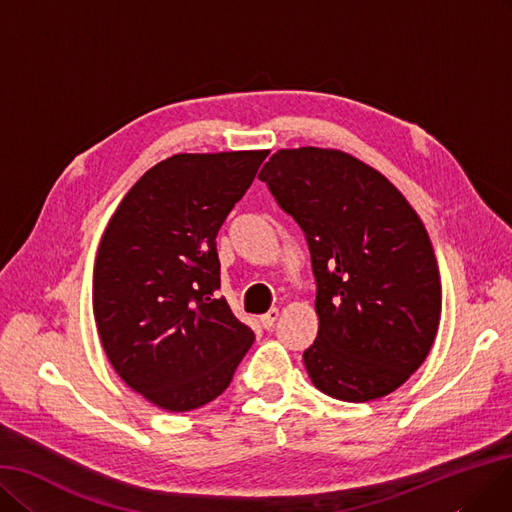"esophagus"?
Instances as JSON below:
<instances>
[{"mask_svg":"<svg viewBox=\"0 0 512 512\" xmlns=\"http://www.w3.org/2000/svg\"><path fill=\"white\" fill-rule=\"evenodd\" d=\"M277 319H279V309H271L267 315L260 317V323L264 330H271V327L277 323Z\"/></svg>","mask_w":512,"mask_h":512,"instance_id":"34e87169","label":"esophagus"}]
</instances>
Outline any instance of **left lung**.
<instances>
[{
  "label": "left lung",
  "instance_id": "left-lung-1",
  "mask_svg": "<svg viewBox=\"0 0 512 512\" xmlns=\"http://www.w3.org/2000/svg\"><path fill=\"white\" fill-rule=\"evenodd\" d=\"M258 178L311 252L319 332L302 359L313 384L355 403L393 393L426 359L441 319L422 220L380 172L340 151L283 149Z\"/></svg>",
  "mask_w": 512,
  "mask_h": 512
}]
</instances>
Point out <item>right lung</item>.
Listing matches in <instances>:
<instances>
[{
	"label": "right lung",
	"mask_w": 512,
	"mask_h": 512,
	"mask_svg": "<svg viewBox=\"0 0 512 512\" xmlns=\"http://www.w3.org/2000/svg\"><path fill=\"white\" fill-rule=\"evenodd\" d=\"M267 155H172L121 199L100 239L92 302L102 349L161 410L216 399L254 342L216 296V235Z\"/></svg>",
	"instance_id": "add662e5"
}]
</instances>
